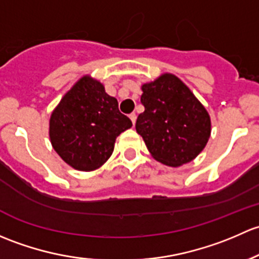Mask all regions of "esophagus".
<instances>
[{"label": "esophagus", "instance_id": "34e87169", "mask_svg": "<svg viewBox=\"0 0 259 259\" xmlns=\"http://www.w3.org/2000/svg\"><path fill=\"white\" fill-rule=\"evenodd\" d=\"M130 119L132 121V123L135 124L136 123V119H137V116H136V113H131L130 114Z\"/></svg>", "mask_w": 259, "mask_h": 259}]
</instances>
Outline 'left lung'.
Instances as JSON below:
<instances>
[{"mask_svg":"<svg viewBox=\"0 0 259 259\" xmlns=\"http://www.w3.org/2000/svg\"><path fill=\"white\" fill-rule=\"evenodd\" d=\"M136 131L156 161L178 167L196 158L210 136V118L191 90L172 73L142 84Z\"/></svg>","mask_w":259,"mask_h":259,"instance_id":"1","label":"left lung"}]
</instances>
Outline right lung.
Listing matches in <instances>:
<instances>
[{
  "label": "right lung",
  "mask_w": 259,
  "mask_h": 259,
  "mask_svg": "<svg viewBox=\"0 0 259 259\" xmlns=\"http://www.w3.org/2000/svg\"><path fill=\"white\" fill-rule=\"evenodd\" d=\"M132 127L118 102L97 79L79 78L50 118V140L58 156L78 170L100 168L111 157L116 138Z\"/></svg>",
  "instance_id": "obj_1"
}]
</instances>
